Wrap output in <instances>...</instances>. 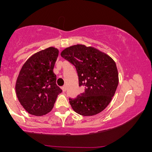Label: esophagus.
Listing matches in <instances>:
<instances>
[{"mask_svg": "<svg viewBox=\"0 0 152 152\" xmlns=\"http://www.w3.org/2000/svg\"><path fill=\"white\" fill-rule=\"evenodd\" d=\"M62 90H63V91H64V92H65L66 91V86H63L62 87Z\"/></svg>", "mask_w": 152, "mask_h": 152, "instance_id": "esophagus-1", "label": "esophagus"}]
</instances>
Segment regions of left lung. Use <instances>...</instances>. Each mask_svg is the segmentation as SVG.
Returning <instances> with one entry per match:
<instances>
[{
    "label": "left lung",
    "mask_w": 152,
    "mask_h": 152,
    "mask_svg": "<svg viewBox=\"0 0 152 152\" xmlns=\"http://www.w3.org/2000/svg\"><path fill=\"white\" fill-rule=\"evenodd\" d=\"M61 55L76 67L83 89L76 98H69L72 109L82 116L102 112L111 102L118 84L114 61L94 47L81 44L66 48Z\"/></svg>",
    "instance_id": "1"
}]
</instances>
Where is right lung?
Instances as JSON below:
<instances>
[{"label": "right lung", "mask_w": 152, "mask_h": 152, "mask_svg": "<svg viewBox=\"0 0 152 152\" xmlns=\"http://www.w3.org/2000/svg\"><path fill=\"white\" fill-rule=\"evenodd\" d=\"M58 56V50L49 47L34 54L20 69L15 92L19 102L30 114H48L62 92L53 70Z\"/></svg>", "instance_id": "obj_1"}]
</instances>
